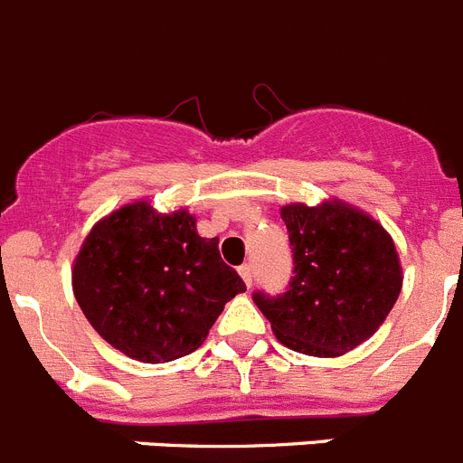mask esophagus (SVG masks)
Here are the masks:
<instances>
[{"mask_svg":"<svg viewBox=\"0 0 463 463\" xmlns=\"http://www.w3.org/2000/svg\"><path fill=\"white\" fill-rule=\"evenodd\" d=\"M239 273L241 278H243V282L250 288L252 285V264H243V267H239Z\"/></svg>","mask_w":463,"mask_h":463,"instance_id":"esophagus-1","label":"esophagus"}]
</instances>
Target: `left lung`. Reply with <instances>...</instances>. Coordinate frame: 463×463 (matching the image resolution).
<instances>
[{
    "mask_svg": "<svg viewBox=\"0 0 463 463\" xmlns=\"http://www.w3.org/2000/svg\"><path fill=\"white\" fill-rule=\"evenodd\" d=\"M294 276L278 297L255 292L278 341L313 357H338L371 338L394 308L401 264L383 224L343 202L280 208Z\"/></svg>",
    "mask_w": 463,
    "mask_h": 463,
    "instance_id": "8db88e82",
    "label": "left lung"
}]
</instances>
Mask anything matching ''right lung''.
Segmentation results:
<instances>
[{
  "label": "right lung",
  "instance_id": "obj_1",
  "mask_svg": "<svg viewBox=\"0 0 463 463\" xmlns=\"http://www.w3.org/2000/svg\"><path fill=\"white\" fill-rule=\"evenodd\" d=\"M73 294L94 331L143 364L194 353L245 282L196 234L185 208L127 203L94 224L73 261Z\"/></svg>",
  "mask_w": 463,
  "mask_h": 463
}]
</instances>
